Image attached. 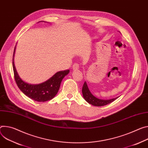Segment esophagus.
<instances>
[{"mask_svg": "<svg viewBox=\"0 0 148 148\" xmlns=\"http://www.w3.org/2000/svg\"><path fill=\"white\" fill-rule=\"evenodd\" d=\"M79 68V65L78 64H77V63L74 64L73 65V69L74 70H78Z\"/></svg>", "mask_w": 148, "mask_h": 148, "instance_id": "1", "label": "esophagus"}]
</instances>
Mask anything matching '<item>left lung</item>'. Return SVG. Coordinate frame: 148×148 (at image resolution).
<instances>
[{"instance_id":"8db88e82","label":"left lung","mask_w":148,"mask_h":148,"mask_svg":"<svg viewBox=\"0 0 148 148\" xmlns=\"http://www.w3.org/2000/svg\"><path fill=\"white\" fill-rule=\"evenodd\" d=\"M82 92H83V97L86 100V101L88 102L89 104H92L95 106H103L107 105L113 102L119 97H117L116 98L109 99V100H102V99H98L92 95L91 92H90V91L88 88L87 83L86 82H84L83 86Z\"/></svg>"}]
</instances>
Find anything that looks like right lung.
<instances>
[{"label": "right lung", "mask_w": 148, "mask_h": 148, "mask_svg": "<svg viewBox=\"0 0 148 148\" xmlns=\"http://www.w3.org/2000/svg\"><path fill=\"white\" fill-rule=\"evenodd\" d=\"M15 48L14 49L12 60L13 73L16 83L21 91L26 96L38 102H44L51 100L57 94L62 79L70 72L69 70L56 73L46 82L39 84H31L25 83L19 76L14 64Z\"/></svg>", "instance_id": "obj_1"}]
</instances>
